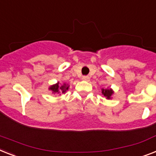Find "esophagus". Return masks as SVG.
Listing matches in <instances>:
<instances>
[{"instance_id":"34e87169","label":"esophagus","mask_w":156,"mask_h":156,"mask_svg":"<svg viewBox=\"0 0 156 156\" xmlns=\"http://www.w3.org/2000/svg\"><path fill=\"white\" fill-rule=\"evenodd\" d=\"M82 79L84 81H89L90 78H89V76H82Z\"/></svg>"}]
</instances>
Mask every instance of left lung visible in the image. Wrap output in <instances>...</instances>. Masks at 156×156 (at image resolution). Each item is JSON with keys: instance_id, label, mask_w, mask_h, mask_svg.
<instances>
[{"instance_id": "8db88e82", "label": "left lung", "mask_w": 156, "mask_h": 156, "mask_svg": "<svg viewBox=\"0 0 156 156\" xmlns=\"http://www.w3.org/2000/svg\"><path fill=\"white\" fill-rule=\"evenodd\" d=\"M102 94L105 96V97H107V98H111V94H113V91L111 90V89H102Z\"/></svg>"}]
</instances>
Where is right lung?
I'll use <instances>...</instances> for the list:
<instances>
[{
	"mask_svg": "<svg viewBox=\"0 0 156 156\" xmlns=\"http://www.w3.org/2000/svg\"><path fill=\"white\" fill-rule=\"evenodd\" d=\"M69 87L66 86V84L62 85V87H59V85L58 84H55L54 86H52V87H49V90H51L54 93H65L66 91L68 90Z\"/></svg>",
	"mask_w": 156,
	"mask_h": 156,
	"instance_id": "right-lung-1",
	"label": "right lung"
}]
</instances>
